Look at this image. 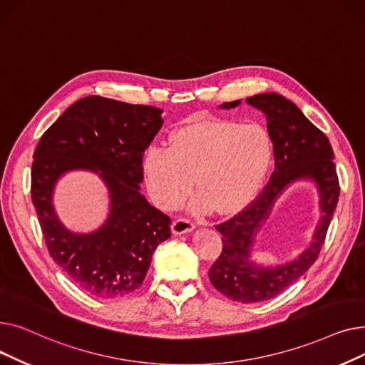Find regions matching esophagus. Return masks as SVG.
<instances>
[{
	"mask_svg": "<svg viewBox=\"0 0 365 365\" xmlns=\"http://www.w3.org/2000/svg\"><path fill=\"white\" fill-rule=\"evenodd\" d=\"M195 229V223L186 219V217H179L171 225V231L175 235H182V234H187V232H192Z\"/></svg>",
	"mask_w": 365,
	"mask_h": 365,
	"instance_id": "34e87169",
	"label": "esophagus"
}]
</instances>
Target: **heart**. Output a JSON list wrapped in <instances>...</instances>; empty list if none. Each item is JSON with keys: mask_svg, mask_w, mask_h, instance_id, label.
<instances>
[{"mask_svg": "<svg viewBox=\"0 0 365 365\" xmlns=\"http://www.w3.org/2000/svg\"><path fill=\"white\" fill-rule=\"evenodd\" d=\"M272 152L262 124L200 118L173 131L167 148H148L142 171L152 201L163 210L187 198L194 178L197 212L232 213L257 194Z\"/></svg>", "mask_w": 365, "mask_h": 365, "instance_id": "heart-1", "label": "heart"}]
</instances>
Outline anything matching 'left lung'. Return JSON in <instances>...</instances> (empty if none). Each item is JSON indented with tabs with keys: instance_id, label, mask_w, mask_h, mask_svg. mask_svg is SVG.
<instances>
[{
	"instance_id": "8db88e82",
	"label": "left lung",
	"mask_w": 365,
	"mask_h": 365,
	"mask_svg": "<svg viewBox=\"0 0 365 365\" xmlns=\"http://www.w3.org/2000/svg\"><path fill=\"white\" fill-rule=\"evenodd\" d=\"M247 105L266 117L274 145L275 168L263 192L231 220L216 226L223 248L210 267L215 289L227 299L257 303L278 296L294 284L318 259L339 201V179L334 153L325 134L284 96L269 91L245 99ZM241 101L226 102L222 109H234ZM312 181L319 190L320 222L312 244L293 261L264 267L252 260L257 235L269 218L277 198L293 182Z\"/></svg>"
}]
</instances>
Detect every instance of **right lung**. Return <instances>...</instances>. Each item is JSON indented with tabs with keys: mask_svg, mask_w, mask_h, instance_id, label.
Listing matches in <instances>:
<instances>
[{
	"mask_svg": "<svg viewBox=\"0 0 365 365\" xmlns=\"http://www.w3.org/2000/svg\"><path fill=\"white\" fill-rule=\"evenodd\" d=\"M155 106L87 96L43 134L31 173V195L53 260L86 293L113 299L143 284L155 248L171 237L170 217L140 194L146 148L163 127ZM71 170L98 174L108 189L106 222L73 233L52 204L56 182Z\"/></svg>",
	"mask_w": 365,
	"mask_h": 365,
	"instance_id": "add662e5",
	"label": "right lung"
}]
</instances>
